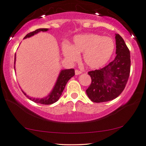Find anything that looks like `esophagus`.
<instances>
[{"label": "esophagus", "instance_id": "34e87169", "mask_svg": "<svg viewBox=\"0 0 146 146\" xmlns=\"http://www.w3.org/2000/svg\"><path fill=\"white\" fill-rule=\"evenodd\" d=\"M75 74H76V75H79V74H82V72L79 70H76Z\"/></svg>", "mask_w": 146, "mask_h": 146}]
</instances>
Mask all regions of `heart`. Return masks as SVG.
<instances>
[{
	"label": "heart",
	"mask_w": 146,
	"mask_h": 146,
	"mask_svg": "<svg viewBox=\"0 0 146 146\" xmlns=\"http://www.w3.org/2000/svg\"><path fill=\"white\" fill-rule=\"evenodd\" d=\"M115 45L109 37L95 34L76 36L73 45L64 44L62 47L65 57L71 61L77 60L78 53H84L86 64L91 68H96L104 65L113 54Z\"/></svg>",
	"instance_id": "heart-1"
}]
</instances>
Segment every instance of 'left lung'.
<instances>
[{
  "label": "left lung",
  "instance_id": "obj_1",
  "mask_svg": "<svg viewBox=\"0 0 146 146\" xmlns=\"http://www.w3.org/2000/svg\"><path fill=\"white\" fill-rule=\"evenodd\" d=\"M116 57L98 70L89 71L91 84L86 90L93 102L110 101L117 98L126 86L131 71V55L121 36L115 35Z\"/></svg>",
  "mask_w": 146,
  "mask_h": 146
}]
</instances>
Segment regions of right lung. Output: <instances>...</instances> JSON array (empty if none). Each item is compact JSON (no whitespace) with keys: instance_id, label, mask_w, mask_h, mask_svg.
Returning a JSON list of instances; mask_svg holds the SVG:
<instances>
[{"instance_id":"right-lung-1","label":"right lung","mask_w":146,"mask_h":146,"mask_svg":"<svg viewBox=\"0 0 146 146\" xmlns=\"http://www.w3.org/2000/svg\"><path fill=\"white\" fill-rule=\"evenodd\" d=\"M48 30V29H38L33 32H31L28 33L24 37V38H27L31 37L32 36L35 35L36 33L40 32V31H47ZM15 62V59H14V64ZM15 68V66H14ZM75 75V71L74 69L71 68V69H67V70H63L60 72V74L58 78L56 84L53 88V91H51V93L47 97L44 98H42V99H39V98H31L30 96H29L26 95L24 92L22 91L23 94L27 97L29 99H30L32 101L35 102L36 103H39V104H45V105H48L53 104L57 101L60 98V96H61L62 91H63L64 87H65L66 85L68 82V81L72 77H73Z\"/></svg>"}]
</instances>
